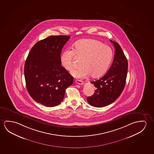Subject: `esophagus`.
<instances>
[{
  "mask_svg": "<svg viewBox=\"0 0 154 154\" xmlns=\"http://www.w3.org/2000/svg\"><path fill=\"white\" fill-rule=\"evenodd\" d=\"M75 82L76 83H77V84L80 85H83V81L82 80H79V79L75 80Z\"/></svg>",
  "mask_w": 154,
  "mask_h": 154,
  "instance_id": "esophagus-1",
  "label": "esophagus"
}]
</instances>
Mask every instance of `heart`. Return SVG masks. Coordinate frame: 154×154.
Returning <instances> with one entry per match:
<instances>
[{
  "instance_id": "1",
  "label": "heart",
  "mask_w": 154,
  "mask_h": 154,
  "mask_svg": "<svg viewBox=\"0 0 154 154\" xmlns=\"http://www.w3.org/2000/svg\"><path fill=\"white\" fill-rule=\"evenodd\" d=\"M76 56L82 58L81 67L72 72L77 78H85L91 74L97 78L105 73L113 58L112 50L100 42L92 39H84L73 45V50L66 49L61 54L60 62L67 71L73 69L74 58Z\"/></svg>"
}]
</instances>
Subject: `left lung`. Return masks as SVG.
<instances>
[{"label": "left lung", "instance_id": "1", "mask_svg": "<svg viewBox=\"0 0 154 154\" xmlns=\"http://www.w3.org/2000/svg\"><path fill=\"white\" fill-rule=\"evenodd\" d=\"M115 48L112 63L106 73L91 83L96 88L94 94L88 97L90 105L101 107L114 102L124 89L127 77L128 62L122 49L117 42L110 40Z\"/></svg>", "mask_w": 154, "mask_h": 154}]
</instances>
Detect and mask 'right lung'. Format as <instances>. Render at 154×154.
I'll use <instances>...</instances> for the list:
<instances>
[{
	"mask_svg": "<svg viewBox=\"0 0 154 154\" xmlns=\"http://www.w3.org/2000/svg\"><path fill=\"white\" fill-rule=\"evenodd\" d=\"M66 35L50 36L37 42L30 50L24 67L27 91L32 98L48 107L59 105L74 78L61 65Z\"/></svg>",
	"mask_w": 154,
	"mask_h": 154,
	"instance_id": "obj_1",
	"label": "right lung"
}]
</instances>
